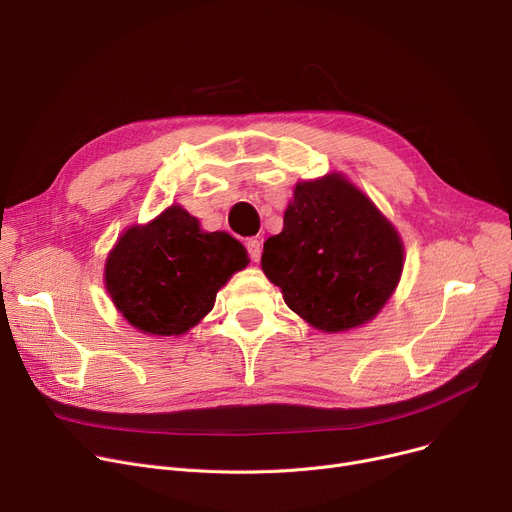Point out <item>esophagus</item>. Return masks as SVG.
<instances>
[{"instance_id":"34e87169","label":"esophagus","mask_w":512,"mask_h":512,"mask_svg":"<svg viewBox=\"0 0 512 512\" xmlns=\"http://www.w3.org/2000/svg\"><path fill=\"white\" fill-rule=\"evenodd\" d=\"M247 251H249V257H251L253 261H259V259H261V240L249 238V240H247Z\"/></svg>"}]
</instances>
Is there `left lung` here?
<instances>
[{
	"label": "left lung",
	"mask_w": 512,
	"mask_h": 512,
	"mask_svg": "<svg viewBox=\"0 0 512 512\" xmlns=\"http://www.w3.org/2000/svg\"><path fill=\"white\" fill-rule=\"evenodd\" d=\"M261 267L294 313L317 330L342 332L386 305L400 280L402 242L359 188L332 174L297 184Z\"/></svg>",
	"instance_id": "obj_1"
}]
</instances>
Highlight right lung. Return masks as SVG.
Masks as SVG:
<instances>
[{
    "instance_id": "1",
    "label": "right lung",
    "mask_w": 512,
    "mask_h": 512,
    "mask_svg": "<svg viewBox=\"0 0 512 512\" xmlns=\"http://www.w3.org/2000/svg\"><path fill=\"white\" fill-rule=\"evenodd\" d=\"M247 263L236 238L203 232L191 213L172 205L118 238L105 263V288L130 326L180 336L211 311L215 292Z\"/></svg>"
}]
</instances>
